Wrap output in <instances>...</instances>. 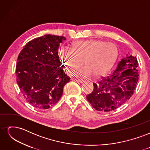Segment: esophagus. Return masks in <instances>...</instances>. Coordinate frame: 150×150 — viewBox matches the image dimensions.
Instances as JSON below:
<instances>
[{"instance_id": "1", "label": "esophagus", "mask_w": 150, "mask_h": 150, "mask_svg": "<svg viewBox=\"0 0 150 150\" xmlns=\"http://www.w3.org/2000/svg\"><path fill=\"white\" fill-rule=\"evenodd\" d=\"M76 82H78V83H84L85 82V81L84 80H82V79H76L75 80Z\"/></svg>"}]
</instances>
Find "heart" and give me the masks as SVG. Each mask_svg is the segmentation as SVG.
<instances>
[{
	"label": "heart",
	"instance_id": "1",
	"mask_svg": "<svg viewBox=\"0 0 150 150\" xmlns=\"http://www.w3.org/2000/svg\"><path fill=\"white\" fill-rule=\"evenodd\" d=\"M58 57L69 74L76 69L74 74L81 78L99 76L106 73L114 65L118 56V48L115 43L103 40H81L74 43L71 49L61 47Z\"/></svg>",
	"mask_w": 150,
	"mask_h": 150
}]
</instances>
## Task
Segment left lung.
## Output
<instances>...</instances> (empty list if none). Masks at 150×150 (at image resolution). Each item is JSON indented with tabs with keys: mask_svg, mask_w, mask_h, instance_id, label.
Returning a JSON list of instances; mask_svg holds the SVG:
<instances>
[{
	"mask_svg": "<svg viewBox=\"0 0 150 150\" xmlns=\"http://www.w3.org/2000/svg\"><path fill=\"white\" fill-rule=\"evenodd\" d=\"M138 62L131 55L121 59L112 74L93 83L86 99L97 111L109 112L125 104L133 94L138 81Z\"/></svg>",
	"mask_w": 150,
	"mask_h": 150,
	"instance_id": "1",
	"label": "left lung"
}]
</instances>
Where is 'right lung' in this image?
<instances>
[{
	"instance_id": "1",
	"label": "right lung",
	"mask_w": 150,
	"mask_h": 150,
	"mask_svg": "<svg viewBox=\"0 0 150 150\" xmlns=\"http://www.w3.org/2000/svg\"><path fill=\"white\" fill-rule=\"evenodd\" d=\"M63 36L44 35L26 44L17 58V83L26 101L40 110L53 106L62 96L70 78L58 57Z\"/></svg>"
}]
</instances>
